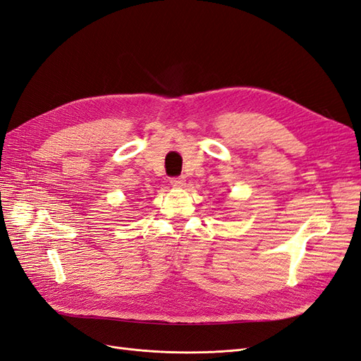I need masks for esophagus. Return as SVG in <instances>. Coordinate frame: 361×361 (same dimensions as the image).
<instances>
[{"instance_id": "1", "label": "esophagus", "mask_w": 361, "mask_h": 361, "mask_svg": "<svg viewBox=\"0 0 361 361\" xmlns=\"http://www.w3.org/2000/svg\"><path fill=\"white\" fill-rule=\"evenodd\" d=\"M170 183H171V187H174V188H182L183 185H185V178H182V176L171 178Z\"/></svg>"}]
</instances>
